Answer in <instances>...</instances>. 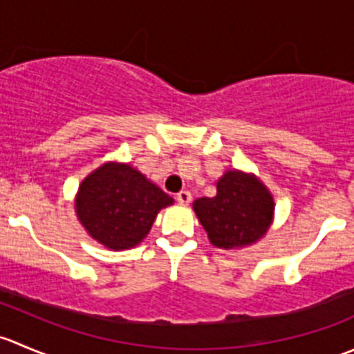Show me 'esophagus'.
I'll use <instances>...</instances> for the list:
<instances>
[{
	"instance_id": "esophagus-1",
	"label": "esophagus",
	"mask_w": 354,
	"mask_h": 354,
	"mask_svg": "<svg viewBox=\"0 0 354 354\" xmlns=\"http://www.w3.org/2000/svg\"><path fill=\"white\" fill-rule=\"evenodd\" d=\"M176 200L180 203H183V205H188V203L192 202V194H190V192H187V190L180 192V194L176 195Z\"/></svg>"
}]
</instances>
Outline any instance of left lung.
Masks as SVG:
<instances>
[{"instance_id": "1", "label": "left lung", "mask_w": 354, "mask_h": 354, "mask_svg": "<svg viewBox=\"0 0 354 354\" xmlns=\"http://www.w3.org/2000/svg\"><path fill=\"white\" fill-rule=\"evenodd\" d=\"M210 243L236 250L259 241L274 217V198L266 185L243 171H226L217 181V195L194 202Z\"/></svg>"}]
</instances>
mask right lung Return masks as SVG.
Masks as SVG:
<instances>
[{
	"mask_svg": "<svg viewBox=\"0 0 354 354\" xmlns=\"http://www.w3.org/2000/svg\"><path fill=\"white\" fill-rule=\"evenodd\" d=\"M173 202L130 164L106 162L80 183L75 210L95 241L127 250L147 236L159 210Z\"/></svg>",
	"mask_w": 354,
	"mask_h": 354,
	"instance_id": "1",
	"label": "right lung"
}]
</instances>
